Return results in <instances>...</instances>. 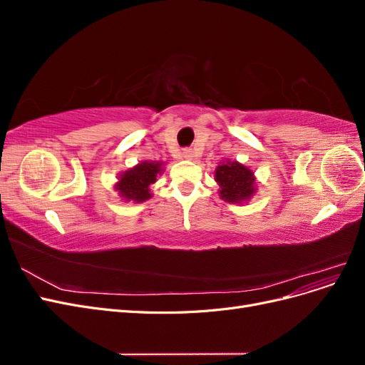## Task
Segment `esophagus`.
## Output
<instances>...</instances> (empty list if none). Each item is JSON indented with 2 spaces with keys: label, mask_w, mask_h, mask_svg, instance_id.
Listing matches in <instances>:
<instances>
[{
  "label": "esophagus",
  "mask_w": 365,
  "mask_h": 365,
  "mask_svg": "<svg viewBox=\"0 0 365 365\" xmlns=\"http://www.w3.org/2000/svg\"><path fill=\"white\" fill-rule=\"evenodd\" d=\"M181 155H182L184 160H192L193 158V150L192 149H184Z\"/></svg>",
  "instance_id": "obj_1"
}]
</instances>
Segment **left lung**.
<instances>
[{"instance_id": "obj_1", "label": "left lung", "mask_w": 365, "mask_h": 365, "mask_svg": "<svg viewBox=\"0 0 365 365\" xmlns=\"http://www.w3.org/2000/svg\"><path fill=\"white\" fill-rule=\"evenodd\" d=\"M215 180L219 184L220 200L231 204L250 201L256 193L254 173L237 161L220 163L215 170Z\"/></svg>"}]
</instances>
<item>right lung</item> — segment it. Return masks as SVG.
Wrapping results in <instances>:
<instances>
[{
  "label": "right lung",
  "instance_id": "obj_1",
  "mask_svg": "<svg viewBox=\"0 0 365 365\" xmlns=\"http://www.w3.org/2000/svg\"><path fill=\"white\" fill-rule=\"evenodd\" d=\"M163 172V164L158 161H141L118 176L115 190L126 201L145 202L152 196L150 184L157 181V175Z\"/></svg>",
  "mask_w": 365,
  "mask_h": 365
}]
</instances>
